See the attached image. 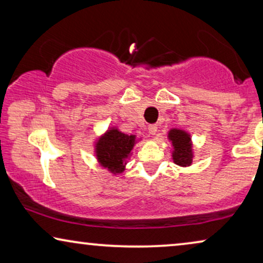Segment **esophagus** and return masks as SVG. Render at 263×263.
<instances>
[{"instance_id":"34e87169","label":"esophagus","mask_w":263,"mask_h":263,"mask_svg":"<svg viewBox=\"0 0 263 263\" xmlns=\"http://www.w3.org/2000/svg\"><path fill=\"white\" fill-rule=\"evenodd\" d=\"M157 130H158V127L156 124H151L148 125V133L151 135H156L157 134Z\"/></svg>"}]
</instances>
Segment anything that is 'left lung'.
<instances>
[{
    "label": "left lung",
    "instance_id": "1",
    "mask_svg": "<svg viewBox=\"0 0 263 263\" xmlns=\"http://www.w3.org/2000/svg\"><path fill=\"white\" fill-rule=\"evenodd\" d=\"M168 140L172 142V159L179 166H189L193 161V148L190 135L181 129H171L168 132Z\"/></svg>",
    "mask_w": 263,
    "mask_h": 263
}]
</instances>
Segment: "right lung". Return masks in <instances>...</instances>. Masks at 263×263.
Instances as JSON below:
<instances>
[{
	"label": "right lung",
	"mask_w": 263,
	"mask_h": 263,
	"mask_svg": "<svg viewBox=\"0 0 263 263\" xmlns=\"http://www.w3.org/2000/svg\"><path fill=\"white\" fill-rule=\"evenodd\" d=\"M134 143V135H127L117 128H111L96 143L97 159L103 167L112 174H121Z\"/></svg>",
	"instance_id": "1"
}]
</instances>
